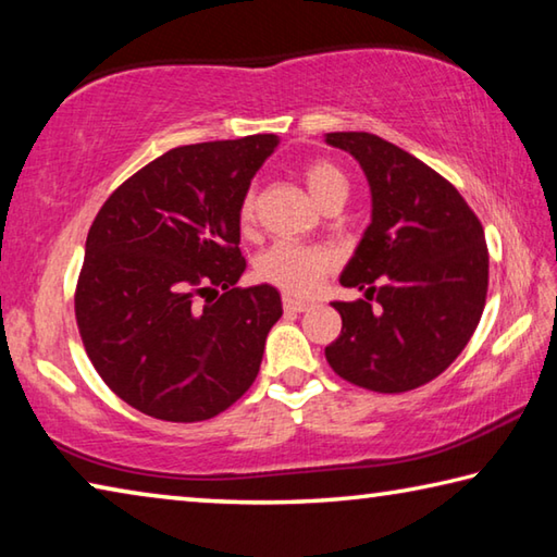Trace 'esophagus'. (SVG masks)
<instances>
[{
    "instance_id": "34e87169",
    "label": "esophagus",
    "mask_w": 557,
    "mask_h": 557,
    "mask_svg": "<svg viewBox=\"0 0 557 557\" xmlns=\"http://www.w3.org/2000/svg\"><path fill=\"white\" fill-rule=\"evenodd\" d=\"M282 307H285L287 312H307V309L312 305H309V301L295 299V297H285V299H282Z\"/></svg>"
}]
</instances>
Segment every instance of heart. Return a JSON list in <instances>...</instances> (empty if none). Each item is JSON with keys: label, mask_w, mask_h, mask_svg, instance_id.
Returning <instances> with one entry per match:
<instances>
[{"label": "heart", "mask_w": 557, "mask_h": 557, "mask_svg": "<svg viewBox=\"0 0 557 557\" xmlns=\"http://www.w3.org/2000/svg\"><path fill=\"white\" fill-rule=\"evenodd\" d=\"M301 178L314 196L319 206H329L334 201H346L348 196V182L336 164L326 162V159H317L309 162L301 172ZM258 211V196L256 191H248L240 201V223L248 225L256 221ZM336 258L332 250L322 248V245H299V243H275L258 258V277L268 285L277 287L287 295L295 297H309L314 295L322 285V280L334 272Z\"/></svg>", "instance_id": "b5f03b06"}]
</instances>
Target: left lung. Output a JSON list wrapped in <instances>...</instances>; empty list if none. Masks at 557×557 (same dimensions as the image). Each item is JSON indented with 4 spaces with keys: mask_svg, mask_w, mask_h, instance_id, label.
<instances>
[{
    "mask_svg": "<svg viewBox=\"0 0 557 557\" xmlns=\"http://www.w3.org/2000/svg\"><path fill=\"white\" fill-rule=\"evenodd\" d=\"M326 145L361 164L371 223L342 272L363 299L334 301L342 334L324 348L344 381L405 393L447 369L486 305L484 228L435 169L371 132H329Z\"/></svg>",
    "mask_w": 557,
    "mask_h": 557,
    "instance_id": "obj_1",
    "label": "left lung"
}]
</instances>
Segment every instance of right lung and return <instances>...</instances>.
<instances>
[{"mask_svg": "<svg viewBox=\"0 0 557 557\" xmlns=\"http://www.w3.org/2000/svg\"><path fill=\"white\" fill-rule=\"evenodd\" d=\"M277 135L169 149L112 191L86 240L75 322L108 388L166 422L240 398L282 317L272 285L235 287L240 201Z\"/></svg>", "mask_w": 557, "mask_h": 557, "instance_id": "add662e5", "label": "right lung"}]
</instances>
